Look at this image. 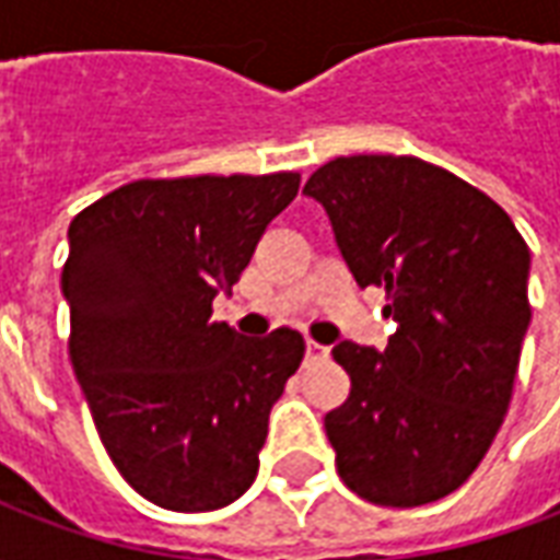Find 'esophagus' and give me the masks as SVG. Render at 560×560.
I'll list each match as a JSON object with an SVG mask.
<instances>
[{
  "label": "esophagus",
  "instance_id": "obj_1",
  "mask_svg": "<svg viewBox=\"0 0 560 560\" xmlns=\"http://www.w3.org/2000/svg\"><path fill=\"white\" fill-rule=\"evenodd\" d=\"M320 357H327V348L312 339L305 341V360H320Z\"/></svg>",
  "mask_w": 560,
  "mask_h": 560
}]
</instances>
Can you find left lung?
Instances as JSON below:
<instances>
[{
    "label": "left lung",
    "instance_id": "8db88e82",
    "mask_svg": "<svg viewBox=\"0 0 560 560\" xmlns=\"http://www.w3.org/2000/svg\"><path fill=\"white\" fill-rule=\"evenodd\" d=\"M303 195L396 320L384 351L332 348L351 375V396L324 417L339 477L381 506L456 492L510 408L530 324L528 245L492 197L411 155L329 161Z\"/></svg>",
    "mask_w": 560,
    "mask_h": 560
}]
</instances>
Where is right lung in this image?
<instances>
[{"label": "right lung", "instance_id": "1", "mask_svg": "<svg viewBox=\"0 0 560 560\" xmlns=\"http://www.w3.org/2000/svg\"><path fill=\"white\" fill-rule=\"evenodd\" d=\"M300 173L138 179L68 228L71 365L107 456L173 513L233 504L255 482L272 405L305 341L212 324Z\"/></svg>", "mask_w": 560, "mask_h": 560}]
</instances>
